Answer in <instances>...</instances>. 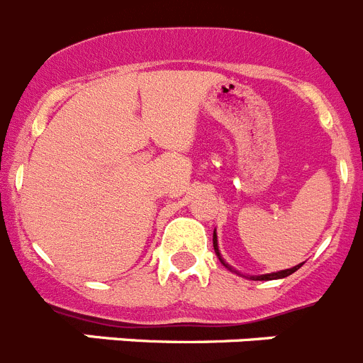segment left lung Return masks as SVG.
Returning a JSON list of instances; mask_svg holds the SVG:
<instances>
[{"label":"left lung","instance_id":"left-lung-1","mask_svg":"<svg viewBox=\"0 0 363 363\" xmlns=\"http://www.w3.org/2000/svg\"><path fill=\"white\" fill-rule=\"evenodd\" d=\"M213 242H214V251H216L218 258L221 259L220 252H218L216 233H214ZM221 264H223V259H221ZM223 265H227V264H223ZM227 267H229V265H227ZM300 267H301V264H300V265H296V267H293V269H285V271H280V272H272V274H262V277H256V280H277V278H285V277H289V274H293V272H294V271H298V269H300ZM229 269H230V267H229Z\"/></svg>","mask_w":363,"mask_h":363}]
</instances>
